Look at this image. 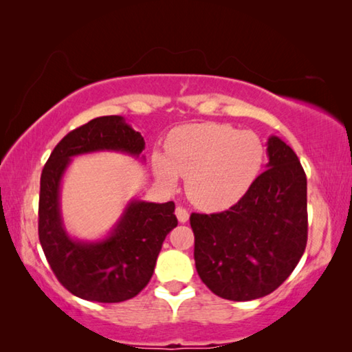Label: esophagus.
<instances>
[{
	"instance_id": "34e87169",
	"label": "esophagus",
	"mask_w": 352,
	"mask_h": 352,
	"mask_svg": "<svg viewBox=\"0 0 352 352\" xmlns=\"http://www.w3.org/2000/svg\"><path fill=\"white\" fill-rule=\"evenodd\" d=\"M175 216H177V219H178V222H180V223H186L188 219H189V212H188L186 210H184L183 206H177Z\"/></svg>"
}]
</instances>
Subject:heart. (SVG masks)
Wrapping results in <instances>:
<instances>
[{
    "label": "heart",
    "instance_id": "obj_1",
    "mask_svg": "<svg viewBox=\"0 0 352 352\" xmlns=\"http://www.w3.org/2000/svg\"><path fill=\"white\" fill-rule=\"evenodd\" d=\"M168 158L155 153L153 172L164 186L186 178L188 199L205 211H220L237 204L259 177L265 144L252 130L228 124L204 122L172 130L166 141Z\"/></svg>",
    "mask_w": 352,
    "mask_h": 352
}]
</instances>
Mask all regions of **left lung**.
Returning a JSON list of instances; mask_svg holds the SVG:
<instances>
[{
    "mask_svg": "<svg viewBox=\"0 0 352 352\" xmlns=\"http://www.w3.org/2000/svg\"><path fill=\"white\" fill-rule=\"evenodd\" d=\"M269 164L230 210L190 214L195 269L212 294L250 301L290 276L307 243V180L296 153L278 136Z\"/></svg>",
    "mask_w": 352,
    "mask_h": 352,
    "instance_id": "8db88e82",
    "label": "left lung"
}]
</instances>
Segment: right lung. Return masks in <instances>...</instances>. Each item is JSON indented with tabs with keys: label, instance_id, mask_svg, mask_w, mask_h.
Wrapping results in <instances>:
<instances>
[{
	"label": "right lung",
	"instance_id": "right-lung-1",
	"mask_svg": "<svg viewBox=\"0 0 352 352\" xmlns=\"http://www.w3.org/2000/svg\"><path fill=\"white\" fill-rule=\"evenodd\" d=\"M144 144L122 116H100L63 136L41 172V248L58 283L82 300L121 302L146 287L166 236L178 223L175 204L132 200L110 236L98 242L76 241L65 231L60 216L62 177L76 155L115 151L140 157Z\"/></svg>",
	"mask_w": 352,
	"mask_h": 352
}]
</instances>
